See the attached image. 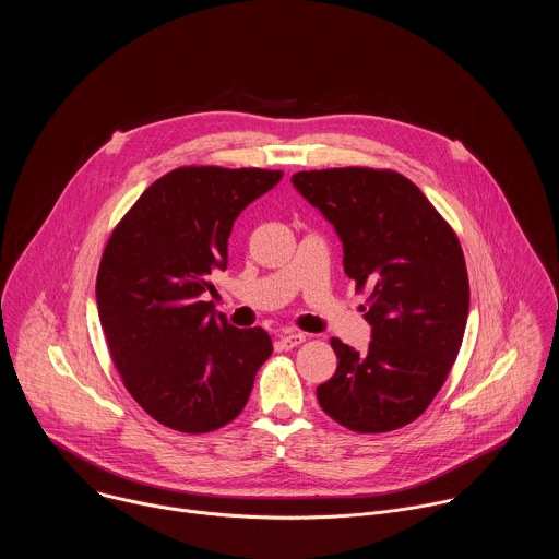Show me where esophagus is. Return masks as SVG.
<instances>
[{
  "instance_id": "1",
  "label": "esophagus",
  "mask_w": 559,
  "mask_h": 559,
  "mask_svg": "<svg viewBox=\"0 0 559 559\" xmlns=\"http://www.w3.org/2000/svg\"><path fill=\"white\" fill-rule=\"evenodd\" d=\"M305 343V334H298V332H283L278 336V347L281 349H294L298 345Z\"/></svg>"
}]
</instances>
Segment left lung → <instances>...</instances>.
I'll use <instances>...</instances> for the list:
<instances>
[{
  "instance_id": "obj_1",
  "label": "left lung",
  "mask_w": 559,
  "mask_h": 559,
  "mask_svg": "<svg viewBox=\"0 0 559 559\" xmlns=\"http://www.w3.org/2000/svg\"><path fill=\"white\" fill-rule=\"evenodd\" d=\"M292 183L341 236L356 292H371L362 307L369 349L332 338L338 367L316 389L318 403L358 433L401 429L431 405L462 345L468 276L457 236L393 170H309Z\"/></svg>"
}]
</instances>
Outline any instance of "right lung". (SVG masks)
<instances>
[{"mask_svg": "<svg viewBox=\"0 0 559 559\" xmlns=\"http://www.w3.org/2000/svg\"><path fill=\"white\" fill-rule=\"evenodd\" d=\"M281 170L186 166L156 179L119 221L97 274L110 358L139 407L181 433H207L243 412L272 354L265 330H238L212 302L227 241Z\"/></svg>", "mask_w": 559, "mask_h": 559, "instance_id": "add662e5", "label": "right lung"}]
</instances>
